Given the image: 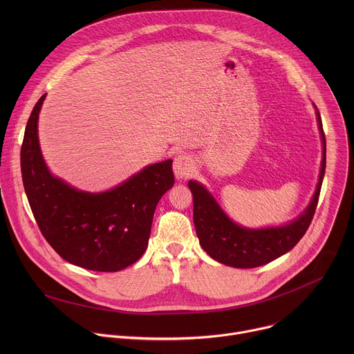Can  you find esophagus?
Segmentation results:
<instances>
[{
    "instance_id": "34e87169",
    "label": "esophagus",
    "mask_w": 354,
    "mask_h": 354,
    "mask_svg": "<svg viewBox=\"0 0 354 354\" xmlns=\"http://www.w3.org/2000/svg\"><path fill=\"white\" fill-rule=\"evenodd\" d=\"M194 171V162L190 156L187 154H179L174 160V172L178 179L187 178Z\"/></svg>"
}]
</instances>
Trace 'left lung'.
Returning <instances> with one entry per match:
<instances>
[{
	"label": "left lung",
	"mask_w": 354,
	"mask_h": 354,
	"mask_svg": "<svg viewBox=\"0 0 354 354\" xmlns=\"http://www.w3.org/2000/svg\"><path fill=\"white\" fill-rule=\"evenodd\" d=\"M317 119L324 145L317 190L304 213L286 225L261 230L241 227L228 218L203 185L196 180L187 183L193 194V221L198 242L214 261L239 269L258 268L287 254L304 236L315 214L326 167V140L318 111Z\"/></svg>",
	"instance_id": "obj_1"
}]
</instances>
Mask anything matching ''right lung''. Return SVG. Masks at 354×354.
Segmentation results:
<instances>
[{"label": "right lung", "instance_id": "right-lung-1", "mask_svg": "<svg viewBox=\"0 0 354 354\" xmlns=\"http://www.w3.org/2000/svg\"><path fill=\"white\" fill-rule=\"evenodd\" d=\"M46 93L26 123L21 148L24 187L40 232L67 262L95 272H119L147 249L160 198L174 183L172 160L145 167L119 186L88 193L47 169L37 119Z\"/></svg>", "mask_w": 354, "mask_h": 354}]
</instances>
